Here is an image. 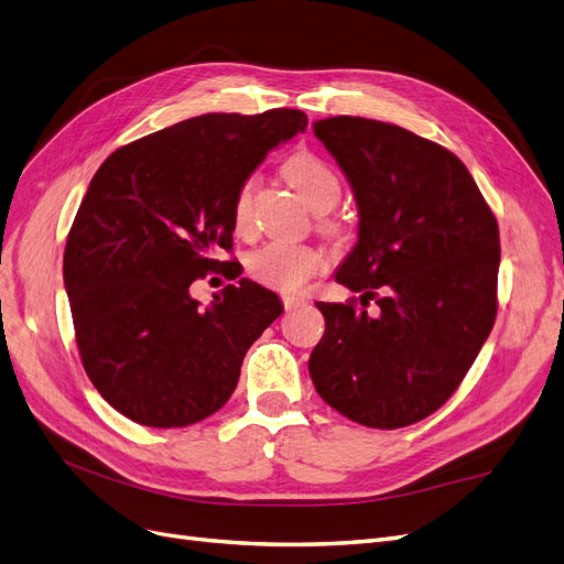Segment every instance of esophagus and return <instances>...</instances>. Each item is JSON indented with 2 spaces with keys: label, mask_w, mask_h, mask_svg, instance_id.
Listing matches in <instances>:
<instances>
[{
  "label": "esophagus",
  "mask_w": 564,
  "mask_h": 564,
  "mask_svg": "<svg viewBox=\"0 0 564 564\" xmlns=\"http://www.w3.org/2000/svg\"><path fill=\"white\" fill-rule=\"evenodd\" d=\"M304 304H306V300H304V297H295V295H283V306H285V311L300 308V306H304Z\"/></svg>",
  "instance_id": "esophagus-1"
}]
</instances>
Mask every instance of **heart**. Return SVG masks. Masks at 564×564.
I'll return each mask as SVG.
<instances>
[{
  "mask_svg": "<svg viewBox=\"0 0 564 564\" xmlns=\"http://www.w3.org/2000/svg\"><path fill=\"white\" fill-rule=\"evenodd\" d=\"M285 176L295 185V191L316 212H327L337 204L341 195V183L332 166L314 153H295L285 162ZM256 176H248L235 197L232 218L235 227L243 229L248 225L250 195H253ZM325 264V253L308 243L290 241H267L246 258V269L250 279L258 283L281 290V293H297L311 276H316Z\"/></svg>",
  "mask_w": 564,
  "mask_h": 564,
  "instance_id": "1",
  "label": "heart"
}]
</instances>
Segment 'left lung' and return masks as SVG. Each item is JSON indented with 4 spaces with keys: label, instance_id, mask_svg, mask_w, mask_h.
Segmentation results:
<instances>
[{
    "label": "left lung",
    "instance_id": "8db88e82",
    "mask_svg": "<svg viewBox=\"0 0 564 564\" xmlns=\"http://www.w3.org/2000/svg\"><path fill=\"white\" fill-rule=\"evenodd\" d=\"M314 134L356 193L358 243L337 281L362 308L316 304L325 335L308 373L346 419L406 427L446 404L495 325L497 218L457 155L400 124L335 116Z\"/></svg>",
    "mask_w": 564,
    "mask_h": 564
}]
</instances>
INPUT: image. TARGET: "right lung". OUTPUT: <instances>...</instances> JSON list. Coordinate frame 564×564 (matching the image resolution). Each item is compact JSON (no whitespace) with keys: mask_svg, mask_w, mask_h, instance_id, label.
<instances>
[{"mask_svg":"<svg viewBox=\"0 0 564 564\" xmlns=\"http://www.w3.org/2000/svg\"><path fill=\"white\" fill-rule=\"evenodd\" d=\"M304 130L297 109L204 113L101 162L62 271L83 369L124 419L195 425L235 392L246 350L283 304L241 279L202 308L191 285L239 276L232 260H218L232 250L235 197L274 145Z\"/></svg>","mask_w":564,"mask_h":564,"instance_id":"1","label":"right lung"}]
</instances>
